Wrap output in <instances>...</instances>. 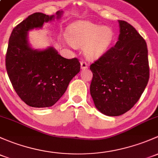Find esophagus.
<instances>
[{
    "label": "esophagus",
    "instance_id": "esophagus-1",
    "mask_svg": "<svg viewBox=\"0 0 158 158\" xmlns=\"http://www.w3.org/2000/svg\"><path fill=\"white\" fill-rule=\"evenodd\" d=\"M88 66H88L87 62H85V61H84V60L81 61V68H82V69H87Z\"/></svg>",
    "mask_w": 158,
    "mask_h": 158
}]
</instances>
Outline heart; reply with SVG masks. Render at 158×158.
<instances>
[{
  "label": "heart",
  "instance_id": "1",
  "mask_svg": "<svg viewBox=\"0 0 158 158\" xmlns=\"http://www.w3.org/2000/svg\"><path fill=\"white\" fill-rule=\"evenodd\" d=\"M66 35L72 45H85V54L89 58L102 55L108 49L114 39V32L110 28L89 21H78L71 24Z\"/></svg>",
  "mask_w": 158,
  "mask_h": 158
}]
</instances>
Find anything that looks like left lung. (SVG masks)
<instances>
[{
	"instance_id": "left-lung-1",
	"label": "left lung",
	"mask_w": 158,
	"mask_h": 158,
	"mask_svg": "<svg viewBox=\"0 0 158 158\" xmlns=\"http://www.w3.org/2000/svg\"><path fill=\"white\" fill-rule=\"evenodd\" d=\"M114 47L91 64L90 93L96 108L110 117L122 115L136 104L149 79L145 39L129 23L119 20Z\"/></svg>"
}]
</instances>
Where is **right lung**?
<instances>
[{
	"mask_svg": "<svg viewBox=\"0 0 158 158\" xmlns=\"http://www.w3.org/2000/svg\"><path fill=\"white\" fill-rule=\"evenodd\" d=\"M62 11L56 13L61 17ZM54 15L35 13L13 29L6 54V69L21 100L33 107L54 105L66 92L71 79L80 71L77 58L61 57L52 47L39 51L28 42V31L54 20Z\"/></svg>",
	"mask_w": 158,
	"mask_h": 158,
	"instance_id": "1",
	"label": "right lung"
}]
</instances>
